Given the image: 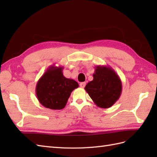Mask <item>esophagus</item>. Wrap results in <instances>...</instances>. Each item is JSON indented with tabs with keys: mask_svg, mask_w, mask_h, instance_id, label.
<instances>
[{
	"mask_svg": "<svg viewBox=\"0 0 157 157\" xmlns=\"http://www.w3.org/2000/svg\"><path fill=\"white\" fill-rule=\"evenodd\" d=\"M79 86H80L81 88H84L85 86H86V82H81L80 84H79Z\"/></svg>",
	"mask_w": 157,
	"mask_h": 157,
	"instance_id": "obj_1",
	"label": "esophagus"
}]
</instances>
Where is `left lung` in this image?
I'll return each instance as SVG.
<instances>
[{"label":"left lung","mask_w":157,"mask_h":157,"mask_svg":"<svg viewBox=\"0 0 157 157\" xmlns=\"http://www.w3.org/2000/svg\"><path fill=\"white\" fill-rule=\"evenodd\" d=\"M85 90L98 107L108 109L118 101L122 92L119 75L109 66L96 67L93 80L86 84Z\"/></svg>","instance_id":"left-lung-1"}]
</instances>
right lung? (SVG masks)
Masks as SVG:
<instances>
[{
	"mask_svg": "<svg viewBox=\"0 0 157 157\" xmlns=\"http://www.w3.org/2000/svg\"><path fill=\"white\" fill-rule=\"evenodd\" d=\"M63 67L52 65L37 82L36 94L40 103L52 110L65 106L71 93L78 88V83L63 75Z\"/></svg>",
	"mask_w": 157,
	"mask_h": 157,
	"instance_id": "1",
	"label": "right lung"
}]
</instances>
